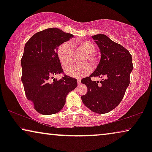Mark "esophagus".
Listing matches in <instances>:
<instances>
[{"label":"esophagus","instance_id":"esophagus-1","mask_svg":"<svg viewBox=\"0 0 152 152\" xmlns=\"http://www.w3.org/2000/svg\"><path fill=\"white\" fill-rule=\"evenodd\" d=\"M80 83H81V80H80V79H78V80H77V84H80Z\"/></svg>","mask_w":152,"mask_h":152}]
</instances>
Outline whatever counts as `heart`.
<instances>
[{
    "mask_svg": "<svg viewBox=\"0 0 152 152\" xmlns=\"http://www.w3.org/2000/svg\"><path fill=\"white\" fill-rule=\"evenodd\" d=\"M78 46L82 50L86 55H84L82 61H88L93 66H95L98 62L97 57L95 55V47L92 42L89 41H80L77 42ZM74 49L72 44L69 42H65L60 45L57 50V55L59 59L63 65L70 61L73 57ZM91 67L88 62L74 63L71 62L64 66V71L68 75L74 77H80L89 73Z\"/></svg>",
    "mask_w": 152,
    "mask_h": 152,
    "instance_id": "b5f03b06",
    "label": "heart"
}]
</instances>
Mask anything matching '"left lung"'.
Segmentation results:
<instances>
[{
  "label": "left lung",
  "instance_id": "left-lung-1",
  "mask_svg": "<svg viewBox=\"0 0 152 152\" xmlns=\"http://www.w3.org/2000/svg\"><path fill=\"white\" fill-rule=\"evenodd\" d=\"M101 53L100 61L90 76L81 82L87 86L82 100L87 108L95 113H107L115 109L123 98L129 85L133 70L132 55L120 44L114 42L107 35L92 36ZM91 76L104 77L100 82H93Z\"/></svg>",
  "mask_w": 152,
  "mask_h": 152
}]
</instances>
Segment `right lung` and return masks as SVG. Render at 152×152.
Listing matches in <instances>:
<instances>
[{
	"label": "right lung",
	"mask_w": 152,
	"mask_h": 152,
	"mask_svg": "<svg viewBox=\"0 0 152 152\" xmlns=\"http://www.w3.org/2000/svg\"><path fill=\"white\" fill-rule=\"evenodd\" d=\"M72 37L70 33L51 28L34 34L25 45L21 80L27 98L43 115L61 111L68 93L77 86L76 79L67 75L59 80H51L54 75L63 72L58 47Z\"/></svg>",
	"instance_id": "obj_1"
}]
</instances>
